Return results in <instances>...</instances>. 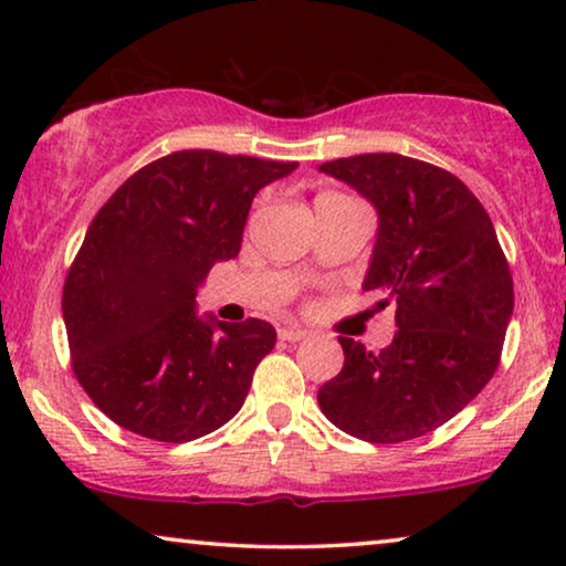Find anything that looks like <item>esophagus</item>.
<instances>
[{"mask_svg":"<svg viewBox=\"0 0 566 566\" xmlns=\"http://www.w3.org/2000/svg\"><path fill=\"white\" fill-rule=\"evenodd\" d=\"M277 337L285 339V343H301V339L308 337V332L296 327V324H285V327L277 329Z\"/></svg>","mask_w":566,"mask_h":566,"instance_id":"34e87169","label":"esophagus"}]
</instances>
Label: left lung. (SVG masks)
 Here are the masks:
<instances>
[{
  "instance_id": "8db88e82",
  "label": "left lung",
  "mask_w": 566,
  "mask_h": 566,
  "mask_svg": "<svg viewBox=\"0 0 566 566\" xmlns=\"http://www.w3.org/2000/svg\"><path fill=\"white\" fill-rule=\"evenodd\" d=\"M376 208L363 291L397 301L391 345L339 337L345 366L316 394L324 417L368 443H401L459 415L490 381L513 316V275L490 213L446 169L401 154L319 165Z\"/></svg>"
}]
</instances>
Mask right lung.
<instances>
[{"label":"right lung","instance_id":"add662e5","mask_svg":"<svg viewBox=\"0 0 566 566\" xmlns=\"http://www.w3.org/2000/svg\"><path fill=\"white\" fill-rule=\"evenodd\" d=\"M298 165L192 149L130 175L99 208L64 283L72 366L136 436L188 443L242 409L273 324L200 316L198 289L234 260L252 198Z\"/></svg>","mask_w":566,"mask_h":566}]
</instances>
